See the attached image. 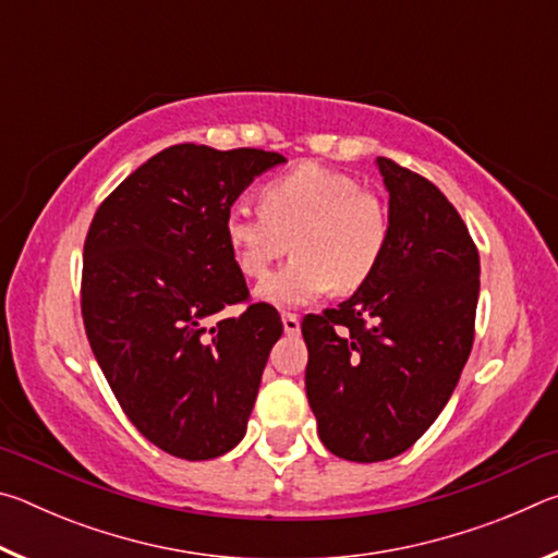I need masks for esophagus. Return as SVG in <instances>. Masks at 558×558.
<instances>
[{"instance_id":"34e87169","label":"esophagus","mask_w":558,"mask_h":558,"mask_svg":"<svg viewBox=\"0 0 558 558\" xmlns=\"http://www.w3.org/2000/svg\"><path fill=\"white\" fill-rule=\"evenodd\" d=\"M282 329H286V335L290 337L300 335V317L295 313H282Z\"/></svg>"}]
</instances>
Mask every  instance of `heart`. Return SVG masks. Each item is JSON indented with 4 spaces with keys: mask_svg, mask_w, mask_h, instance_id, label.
Here are the masks:
<instances>
[{
    "mask_svg": "<svg viewBox=\"0 0 558 558\" xmlns=\"http://www.w3.org/2000/svg\"><path fill=\"white\" fill-rule=\"evenodd\" d=\"M260 211L231 206L226 243L245 278L263 280L290 251L286 270L263 282L272 305H302L327 290L354 292L379 270L391 239L389 209L356 179L319 165H300L258 192Z\"/></svg>",
    "mask_w": 558,
    "mask_h": 558,
    "instance_id": "b5f03b06",
    "label": "heart"
}]
</instances>
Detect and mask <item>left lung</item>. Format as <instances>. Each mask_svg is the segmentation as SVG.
Here are the masks:
<instances>
[{"label":"left lung","instance_id":"1","mask_svg":"<svg viewBox=\"0 0 558 558\" xmlns=\"http://www.w3.org/2000/svg\"><path fill=\"white\" fill-rule=\"evenodd\" d=\"M376 165L391 219L381 266L339 307L302 317L319 440L352 462L401 456L446 409L480 295V253L456 206L393 159Z\"/></svg>","mask_w":558,"mask_h":558}]
</instances>
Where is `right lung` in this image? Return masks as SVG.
I'll return each instance as SVG.
<instances>
[{"mask_svg": "<svg viewBox=\"0 0 558 558\" xmlns=\"http://www.w3.org/2000/svg\"><path fill=\"white\" fill-rule=\"evenodd\" d=\"M286 157L172 145L102 199L83 243L81 315L93 354L132 426L182 460L243 438L278 310L253 302L223 219L245 186ZM229 304L239 318L205 319Z\"/></svg>", "mask_w": 558, "mask_h": 558, "instance_id": "1", "label": "right lung"}]
</instances>
